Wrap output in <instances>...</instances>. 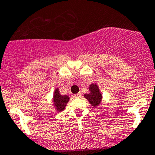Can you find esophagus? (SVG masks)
<instances>
[{"label": "esophagus", "instance_id": "1", "mask_svg": "<svg viewBox=\"0 0 155 155\" xmlns=\"http://www.w3.org/2000/svg\"><path fill=\"white\" fill-rule=\"evenodd\" d=\"M73 97H74V98H79V97H81V93L75 94V95H73Z\"/></svg>", "mask_w": 155, "mask_h": 155}]
</instances>
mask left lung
<instances>
[{"label":"left lung","instance_id":"left-lung-1","mask_svg":"<svg viewBox=\"0 0 155 155\" xmlns=\"http://www.w3.org/2000/svg\"><path fill=\"white\" fill-rule=\"evenodd\" d=\"M90 92L85 94L84 97L89 102V103L94 107H97L102 101V94L99 92V89L96 84H91L89 86Z\"/></svg>","mask_w":155,"mask_h":155}]
</instances>
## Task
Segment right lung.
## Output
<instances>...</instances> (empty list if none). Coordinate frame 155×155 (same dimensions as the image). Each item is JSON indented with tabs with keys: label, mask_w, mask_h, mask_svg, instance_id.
<instances>
[{
	"label": "right lung",
	"mask_w": 155,
	"mask_h": 155,
	"mask_svg": "<svg viewBox=\"0 0 155 155\" xmlns=\"http://www.w3.org/2000/svg\"><path fill=\"white\" fill-rule=\"evenodd\" d=\"M69 97L68 95H60L59 89H55L54 94H53V105L56 107V109L59 112L64 110L66 104L69 102Z\"/></svg>",
	"instance_id": "add662e5"
}]
</instances>
